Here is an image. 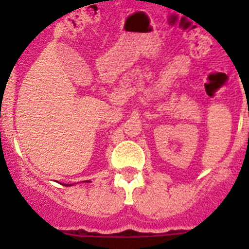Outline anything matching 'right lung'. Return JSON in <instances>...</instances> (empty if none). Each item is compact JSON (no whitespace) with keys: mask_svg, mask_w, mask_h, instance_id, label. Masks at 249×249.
<instances>
[{"mask_svg":"<svg viewBox=\"0 0 249 249\" xmlns=\"http://www.w3.org/2000/svg\"><path fill=\"white\" fill-rule=\"evenodd\" d=\"M86 182H88V181H86ZM90 182V181H89ZM66 186H71V185H66Z\"/></svg>","mask_w":249,"mask_h":249,"instance_id":"right-lung-1","label":"right lung"}]
</instances>
